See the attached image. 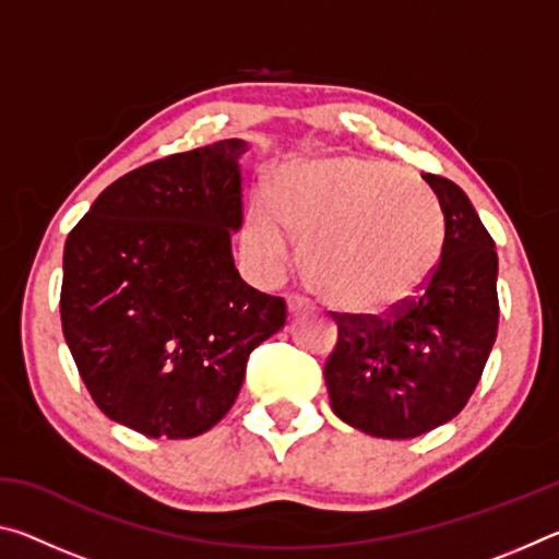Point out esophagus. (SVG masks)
Listing matches in <instances>:
<instances>
[{
	"label": "esophagus",
	"mask_w": 559,
	"mask_h": 559,
	"mask_svg": "<svg viewBox=\"0 0 559 559\" xmlns=\"http://www.w3.org/2000/svg\"><path fill=\"white\" fill-rule=\"evenodd\" d=\"M302 310H308V300L306 298H288V316L296 318Z\"/></svg>",
	"instance_id": "obj_1"
}]
</instances>
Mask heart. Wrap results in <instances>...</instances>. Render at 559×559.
Returning a JSON list of instances; mask_svg holds the SVG:
<instances>
[{
    "label": "heart",
    "instance_id": "1",
    "mask_svg": "<svg viewBox=\"0 0 559 559\" xmlns=\"http://www.w3.org/2000/svg\"><path fill=\"white\" fill-rule=\"evenodd\" d=\"M302 241V271L330 306L384 313L437 269L443 216L427 187L382 159L330 155L283 167L273 202L257 197L241 243L251 269L276 281Z\"/></svg>",
    "mask_w": 559,
    "mask_h": 559
}]
</instances>
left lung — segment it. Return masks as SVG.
<instances>
[{"label": "left lung", "mask_w": 559, "mask_h": 559, "mask_svg": "<svg viewBox=\"0 0 559 559\" xmlns=\"http://www.w3.org/2000/svg\"><path fill=\"white\" fill-rule=\"evenodd\" d=\"M443 212L441 259L419 298L384 318L343 316L325 362L333 412L377 439L451 421L476 390L498 333V253L459 185L421 175Z\"/></svg>", "instance_id": "left-lung-1"}]
</instances>
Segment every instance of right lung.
I'll list each match as a JSON object with an SVG mask.
<instances>
[{
  "label": "right lung",
  "instance_id": "add662e5",
  "mask_svg": "<svg viewBox=\"0 0 559 559\" xmlns=\"http://www.w3.org/2000/svg\"><path fill=\"white\" fill-rule=\"evenodd\" d=\"M246 150L231 138L132 169L66 239V345L98 409L150 439L210 431L286 325L283 298L234 266Z\"/></svg>",
  "mask_w": 559,
  "mask_h": 559
}]
</instances>
